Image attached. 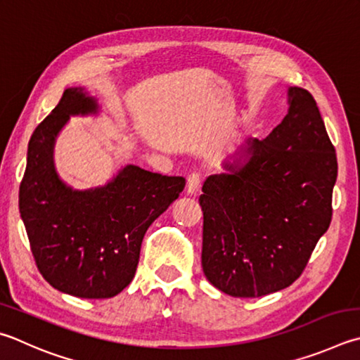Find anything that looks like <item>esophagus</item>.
I'll use <instances>...</instances> for the list:
<instances>
[{"mask_svg": "<svg viewBox=\"0 0 360 360\" xmlns=\"http://www.w3.org/2000/svg\"><path fill=\"white\" fill-rule=\"evenodd\" d=\"M201 184V174L198 172H193L188 174L187 178V192L188 193H195L200 188Z\"/></svg>", "mask_w": 360, "mask_h": 360, "instance_id": "1", "label": "esophagus"}]
</instances>
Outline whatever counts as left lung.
I'll use <instances>...</instances> for the list:
<instances>
[{
  "instance_id": "1",
  "label": "left lung",
  "mask_w": 360,
  "mask_h": 360,
  "mask_svg": "<svg viewBox=\"0 0 360 360\" xmlns=\"http://www.w3.org/2000/svg\"><path fill=\"white\" fill-rule=\"evenodd\" d=\"M288 94V113L264 140L248 141L247 162L202 184V272L233 297L296 282L332 220L335 148L309 91Z\"/></svg>"
}]
</instances>
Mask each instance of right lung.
Segmentation results:
<instances>
[{
  "instance_id": "right-lung-1",
  "label": "right lung",
  "mask_w": 360,
  "mask_h": 360,
  "mask_svg": "<svg viewBox=\"0 0 360 360\" xmlns=\"http://www.w3.org/2000/svg\"><path fill=\"white\" fill-rule=\"evenodd\" d=\"M97 112L82 88L64 91L28 143L18 207L41 276L58 291L107 299L132 282L148 228L184 191L182 176L127 165L107 186L72 191L53 167L55 139L70 115Z\"/></svg>"
}]
</instances>
